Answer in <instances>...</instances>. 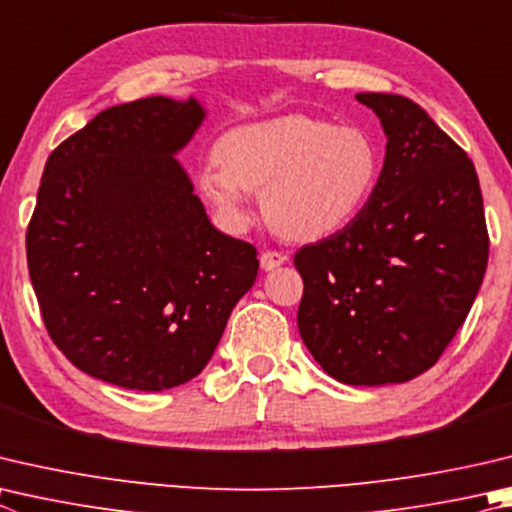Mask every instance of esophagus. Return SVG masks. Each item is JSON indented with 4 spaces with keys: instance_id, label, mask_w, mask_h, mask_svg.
Segmentation results:
<instances>
[{
    "instance_id": "obj_1",
    "label": "esophagus",
    "mask_w": 512,
    "mask_h": 512,
    "mask_svg": "<svg viewBox=\"0 0 512 512\" xmlns=\"http://www.w3.org/2000/svg\"><path fill=\"white\" fill-rule=\"evenodd\" d=\"M286 255L280 253V250H264L262 255H259V264H262L264 271H273V268L282 266L286 262Z\"/></svg>"
}]
</instances>
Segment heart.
<instances>
[{"label": "heart", "instance_id": "b5f03b06", "mask_svg": "<svg viewBox=\"0 0 512 512\" xmlns=\"http://www.w3.org/2000/svg\"><path fill=\"white\" fill-rule=\"evenodd\" d=\"M378 176L380 150L365 129L295 114L226 132L197 188L230 232L250 226V192L262 190L268 224L288 239L315 241L360 215Z\"/></svg>", "mask_w": 512, "mask_h": 512}]
</instances>
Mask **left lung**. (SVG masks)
Masks as SVG:
<instances>
[{
    "instance_id": "left-lung-1",
    "label": "left lung",
    "mask_w": 512,
    "mask_h": 512,
    "mask_svg": "<svg viewBox=\"0 0 512 512\" xmlns=\"http://www.w3.org/2000/svg\"><path fill=\"white\" fill-rule=\"evenodd\" d=\"M356 98L385 129V163L360 215L295 253L297 327L329 376L374 387L441 358L479 293L490 239L468 154L410 98Z\"/></svg>"
}]
</instances>
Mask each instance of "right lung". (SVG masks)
Returning <instances> with one entry per match:
<instances>
[{"mask_svg": "<svg viewBox=\"0 0 512 512\" xmlns=\"http://www.w3.org/2000/svg\"><path fill=\"white\" fill-rule=\"evenodd\" d=\"M203 116L194 98L109 107L44 165L26 230L37 304L55 347L105 383H188L255 284L257 248L210 224L174 159Z\"/></svg>", "mask_w": 512, "mask_h": 512, "instance_id": "right-lung-1", "label": "right lung"}]
</instances>
